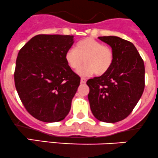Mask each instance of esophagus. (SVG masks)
I'll return each mask as SVG.
<instances>
[{
	"label": "esophagus",
	"instance_id": "obj_1",
	"mask_svg": "<svg viewBox=\"0 0 158 158\" xmlns=\"http://www.w3.org/2000/svg\"><path fill=\"white\" fill-rule=\"evenodd\" d=\"M81 83L82 84H85V82H86V79H85V78H81Z\"/></svg>",
	"mask_w": 158,
	"mask_h": 158
}]
</instances>
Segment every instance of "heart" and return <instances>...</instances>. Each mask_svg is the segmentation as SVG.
<instances>
[{"label": "heart", "mask_w": 158, "mask_h": 158, "mask_svg": "<svg viewBox=\"0 0 158 158\" xmlns=\"http://www.w3.org/2000/svg\"><path fill=\"white\" fill-rule=\"evenodd\" d=\"M67 65L73 71L79 69L84 62L85 65L78 71L80 76H96L106 73L113 63L114 56L110 46L91 38H84L65 53Z\"/></svg>", "instance_id": "obj_1"}]
</instances>
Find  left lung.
<instances>
[{
  "label": "left lung",
  "mask_w": 158,
  "mask_h": 158,
  "mask_svg": "<svg viewBox=\"0 0 158 158\" xmlns=\"http://www.w3.org/2000/svg\"><path fill=\"white\" fill-rule=\"evenodd\" d=\"M113 50L111 68L99 77L89 79L88 99L93 116L100 121L116 123L127 117L143 94L144 63L136 47L116 36L99 37Z\"/></svg>",
  "instance_id": "obj_1"
}]
</instances>
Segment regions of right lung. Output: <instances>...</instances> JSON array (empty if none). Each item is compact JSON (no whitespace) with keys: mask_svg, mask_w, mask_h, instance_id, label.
I'll return each instance as SVG.
<instances>
[{"mask_svg":"<svg viewBox=\"0 0 158 158\" xmlns=\"http://www.w3.org/2000/svg\"><path fill=\"white\" fill-rule=\"evenodd\" d=\"M73 42V35H38L18 52L15 87L24 108L37 120L60 121L71 109L80 83L65 58Z\"/></svg>","mask_w":158,"mask_h":158,"instance_id":"right-lung-1","label":"right lung"}]
</instances>
